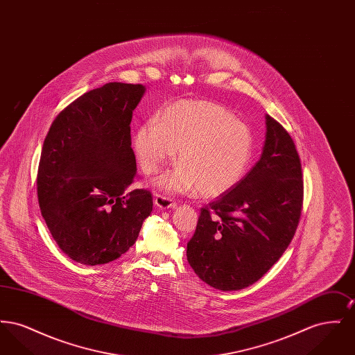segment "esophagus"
Masks as SVG:
<instances>
[{
	"instance_id": "esophagus-1",
	"label": "esophagus",
	"mask_w": 355,
	"mask_h": 355,
	"mask_svg": "<svg viewBox=\"0 0 355 355\" xmlns=\"http://www.w3.org/2000/svg\"><path fill=\"white\" fill-rule=\"evenodd\" d=\"M154 205L155 207L161 209V210H166V209H173L177 206V202L174 200H171L166 196H162V194H155L154 196Z\"/></svg>"
}]
</instances>
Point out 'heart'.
Instances as JSON below:
<instances>
[{"label":"heart","instance_id":"1","mask_svg":"<svg viewBox=\"0 0 355 355\" xmlns=\"http://www.w3.org/2000/svg\"><path fill=\"white\" fill-rule=\"evenodd\" d=\"M135 150L146 174L157 173L178 154L180 166L162 174L154 185L166 193L196 191L217 197L239 182L253 152L250 129L211 102L180 101L155 121L139 126Z\"/></svg>","mask_w":355,"mask_h":355}]
</instances>
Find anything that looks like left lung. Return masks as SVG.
Listing matches in <instances>:
<instances>
[{
    "label": "left lung",
    "mask_w": 355,
    "mask_h": 355,
    "mask_svg": "<svg viewBox=\"0 0 355 355\" xmlns=\"http://www.w3.org/2000/svg\"><path fill=\"white\" fill-rule=\"evenodd\" d=\"M304 203L301 159L284 126L266 116L259 161L201 209L186 255L196 274L222 291L253 285L285 253Z\"/></svg>",
    "instance_id": "1"
}]
</instances>
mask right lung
Masks as SVG:
<instances>
[{
    "label": "right lung",
    "mask_w": 355,
    "mask_h": 355,
    "mask_svg": "<svg viewBox=\"0 0 355 355\" xmlns=\"http://www.w3.org/2000/svg\"><path fill=\"white\" fill-rule=\"evenodd\" d=\"M144 85L109 83L68 105L41 152L37 194L60 249L83 265H103L135 245L153 210L152 193H126L137 175L130 122Z\"/></svg>",
    "instance_id": "right-lung-1"
}]
</instances>
